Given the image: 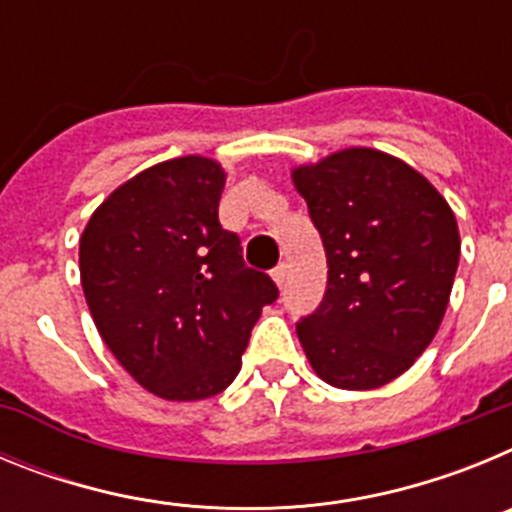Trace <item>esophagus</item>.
<instances>
[{"label": "esophagus", "mask_w": 512, "mask_h": 512, "mask_svg": "<svg viewBox=\"0 0 512 512\" xmlns=\"http://www.w3.org/2000/svg\"><path fill=\"white\" fill-rule=\"evenodd\" d=\"M271 277H274L277 287H284V284H287V264H279L277 269L271 271Z\"/></svg>", "instance_id": "esophagus-1"}]
</instances>
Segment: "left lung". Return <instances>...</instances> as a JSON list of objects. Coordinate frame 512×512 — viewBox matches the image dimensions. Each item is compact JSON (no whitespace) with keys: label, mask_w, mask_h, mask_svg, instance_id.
<instances>
[{"label":"left lung","mask_w":512,"mask_h":512,"mask_svg":"<svg viewBox=\"0 0 512 512\" xmlns=\"http://www.w3.org/2000/svg\"><path fill=\"white\" fill-rule=\"evenodd\" d=\"M292 182L328 259L325 297L297 338L330 387L377 390L438 333L461 251L454 212L423 174L374 148L295 166Z\"/></svg>","instance_id":"8db88e82"}]
</instances>
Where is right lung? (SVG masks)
I'll use <instances>...</instances> for the list:
<instances>
[{"instance_id": "right-lung-1", "label": "right lung", "mask_w": 512, "mask_h": 512, "mask_svg": "<svg viewBox=\"0 0 512 512\" xmlns=\"http://www.w3.org/2000/svg\"><path fill=\"white\" fill-rule=\"evenodd\" d=\"M223 187L212 158H171L120 184L79 241L99 336L140 387L171 402L223 392L261 307L279 295L217 220Z\"/></svg>"}]
</instances>
